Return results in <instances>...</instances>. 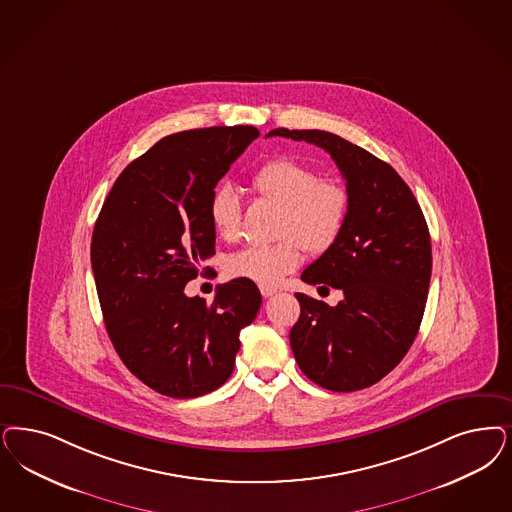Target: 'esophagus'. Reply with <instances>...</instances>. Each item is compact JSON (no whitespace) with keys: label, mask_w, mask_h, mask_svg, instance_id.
<instances>
[{"label":"esophagus","mask_w":512,"mask_h":512,"mask_svg":"<svg viewBox=\"0 0 512 512\" xmlns=\"http://www.w3.org/2000/svg\"><path fill=\"white\" fill-rule=\"evenodd\" d=\"M278 291L274 287H268V285H261V295L268 299V297H274Z\"/></svg>","instance_id":"1"}]
</instances>
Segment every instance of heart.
Segmentation results:
<instances>
[{
  "mask_svg": "<svg viewBox=\"0 0 512 512\" xmlns=\"http://www.w3.org/2000/svg\"><path fill=\"white\" fill-rule=\"evenodd\" d=\"M251 185L259 196L282 206L278 234L283 238L234 253L227 261V274L259 285H276L300 265L302 247L323 253L335 244L348 219L350 193L340 181L319 177L316 168L287 157L265 162L253 174ZM210 219L223 240H238L242 200L229 185L213 193Z\"/></svg>",
  "mask_w": 512,
  "mask_h": 512,
  "instance_id": "obj_1",
  "label": "heart"
}]
</instances>
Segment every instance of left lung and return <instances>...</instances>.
I'll return each instance as SVG.
<instances>
[{
  "label": "left lung",
  "instance_id": "8db88e82",
  "mask_svg": "<svg viewBox=\"0 0 512 512\" xmlns=\"http://www.w3.org/2000/svg\"><path fill=\"white\" fill-rule=\"evenodd\" d=\"M268 136L325 149L346 179V225L300 278L344 293L336 306L295 293L300 318L289 342L314 384L357 391L380 382L412 346L431 280V240L422 208L388 162L323 130L276 128Z\"/></svg>",
  "mask_w": 512,
  "mask_h": 512
}]
</instances>
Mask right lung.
<instances>
[{
  "instance_id": "1",
  "label": "right lung",
  "mask_w": 512,
  "mask_h": 512,
  "mask_svg": "<svg viewBox=\"0 0 512 512\" xmlns=\"http://www.w3.org/2000/svg\"><path fill=\"white\" fill-rule=\"evenodd\" d=\"M255 138V126L162 138L124 168L96 219L90 261L107 335L126 369L162 395L221 388L261 308L257 285L242 278L219 285L212 304L185 295L215 253L213 189Z\"/></svg>"
}]
</instances>
